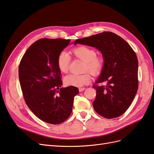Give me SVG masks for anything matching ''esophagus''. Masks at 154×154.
I'll use <instances>...</instances> for the list:
<instances>
[{
    "label": "esophagus",
    "mask_w": 154,
    "mask_h": 154,
    "mask_svg": "<svg viewBox=\"0 0 154 154\" xmlns=\"http://www.w3.org/2000/svg\"><path fill=\"white\" fill-rule=\"evenodd\" d=\"M86 88H84V87H82V88H79V91L80 92H82V91H83L84 90H85Z\"/></svg>",
    "instance_id": "obj_1"
}]
</instances>
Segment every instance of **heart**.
<instances>
[{
	"instance_id": "obj_1",
	"label": "heart",
	"mask_w": 154,
	"mask_h": 154,
	"mask_svg": "<svg viewBox=\"0 0 154 154\" xmlns=\"http://www.w3.org/2000/svg\"><path fill=\"white\" fill-rule=\"evenodd\" d=\"M71 53L76 58L84 62V71H88L93 76H98L105 66V58L102 55H97L95 49L87 45H80L73 48ZM71 58L65 51L60 53L57 57V66L60 72H68ZM65 84L68 86L82 87L89 83L91 77L89 72L82 74H69L64 78Z\"/></svg>"
}]
</instances>
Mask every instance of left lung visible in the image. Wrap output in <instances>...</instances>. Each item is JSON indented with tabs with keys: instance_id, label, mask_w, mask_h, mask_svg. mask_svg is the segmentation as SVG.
<instances>
[{
	"instance_id": "left-lung-1",
	"label": "left lung",
	"mask_w": 154,
	"mask_h": 154,
	"mask_svg": "<svg viewBox=\"0 0 154 154\" xmlns=\"http://www.w3.org/2000/svg\"><path fill=\"white\" fill-rule=\"evenodd\" d=\"M94 47L105 58V66L96 84L94 110L105 118L124 114L138 88V60L136 53L122 37L114 32H103L78 39L74 44Z\"/></svg>"
}]
</instances>
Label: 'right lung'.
Returning a JSON list of instances; mask_svg holds the SVG:
<instances>
[{
  "instance_id": "right-lung-1",
  "label": "right lung",
  "mask_w": 154,
  "mask_h": 154,
  "mask_svg": "<svg viewBox=\"0 0 154 154\" xmlns=\"http://www.w3.org/2000/svg\"><path fill=\"white\" fill-rule=\"evenodd\" d=\"M70 42L62 38L37 40L26 51L18 67L26 105L37 118L49 124H60L69 117L74 97L79 92L74 86L61 88L57 57Z\"/></svg>"
}]
</instances>
